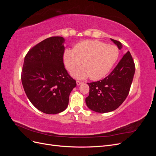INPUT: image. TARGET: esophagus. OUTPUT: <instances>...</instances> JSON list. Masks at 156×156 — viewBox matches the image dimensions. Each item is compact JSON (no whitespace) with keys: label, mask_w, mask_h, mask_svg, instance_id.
<instances>
[{"label":"esophagus","mask_w":156,"mask_h":156,"mask_svg":"<svg viewBox=\"0 0 156 156\" xmlns=\"http://www.w3.org/2000/svg\"><path fill=\"white\" fill-rule=\"evenodd\" d=\"M77 85H80V84H83V82H81V81H77Z\"/></svg>","instance_id":"obj_1"}]
</instances>
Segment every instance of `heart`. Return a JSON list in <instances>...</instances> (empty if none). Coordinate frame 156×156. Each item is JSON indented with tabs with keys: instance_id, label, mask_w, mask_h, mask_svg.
Returning a JSON list of instances; mask_svg holds the SVG:
<instances>
[{
	"instance_id": "obj_1",
	"label": "heart",
	"mask_w": 156,
	"mask_h": 156,
	"mask_svg": "<svg viewBox=\"0 0 156 156\" xmlns=\"http://www.w3.org/2000/svg\"><path fill=\"white\" fill-rule=\"evenodd\" d=\"M116 46L96 40H84L75 45L73 50L66 49L63 60L66 68L73 72L82 62L83 67L73 73L77 79L90 77L92 81L104 77L119 58Z\"/></svg>"
}]
</instances>
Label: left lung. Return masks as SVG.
I'll use <instances>...</instances> for the list:
<instances>
[{"label":"left lung","instance_id":"1","mask_svg":"<svg viewBox=\"0 0 156 156\" xmlns=\"http://www.w3.org/2000/svg\"><path fill=\"white\" fill-rule=\"evenodd\" d=\"M121 49L120 41L111 39ZM135 71L129 51L123 56L112 72L100 81L88 83L89 95L86 98L88 107L97 112H108L119 108L128 96Z\"/></svg>","mask_w":156,"mask_h":156}]
</instances>
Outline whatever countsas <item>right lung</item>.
Instances as JSON below:
<instances>
[{"label":"right lung","instance_id":"1","mask_svg":"<svg viewBox=\"0 0 156 156\" xmlns=\"http://www.w3.org/2000/svg\"><path fill=\"white\" fill-rule=\"evenodd\" d=\"M64 39L48 37L26 55L21 71L23 88L32 104L45 114L64 111L77 84L64 68Z\"/></svg>","mask_w":156,"mask_h":156}]
</instances>
